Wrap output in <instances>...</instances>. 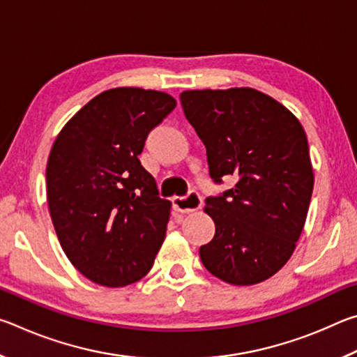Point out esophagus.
Returning a JSON list of instances; mask_svg holds the SVG:
<instances>
[{"label":"esophagus","instance_id":"esophagus-1","mask_svg":"<svg viewBox=\"0 0 357 357\" xmlns=\"http://www.w3.org/2000/svg\"><path fill=\"white\" fill-rule=\"evenodd\" d=\"M202 197L198 195L197 192H189L185 197H174L173 198V208L178 211V213L183 214H190L195 213L202 208Z\"/></svg>","mask_w":357,"mask_h":357}]
</instances>
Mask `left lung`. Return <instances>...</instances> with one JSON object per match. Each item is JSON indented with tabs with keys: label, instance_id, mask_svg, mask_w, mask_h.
<instances>
[{
	"label": "left lung",
	"instance_id": "1",
	"mask_svg": "<svg viewBox=\"0 0 357 357\" xmlns=\"http://www.w3.org/2000/svg\"><path fill=\"white\" fill-rule=\"evenodd\" d=\"M179 99L206 146L211 176L238 179L206 200L215 234L200 247L204 268L229 285L268 280L291 258L309 213L315 176L305 130L253 88L189 89Z\"/></svg>",
	"mask_w": 357,
	"mask_h": 357
}]
</instances>
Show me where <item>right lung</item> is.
<instances>
[{"label":"right lung","mask_w":357,"mask_h":357,"mask_svg":"<svg viewBox=\"0 0 357 357\" xmlns=\"http://www.w3.org/2000/svg\"><path fill=\"white\" fill-rule=\"evenodd\" d=\"M176 107L173 96L112 88L59 130L47 160V202L66 257L102 287H126L153 268L172 202L138 160L151 129Z\"/></svg>","instance_id":"right-lung-1"}]
</instances>
